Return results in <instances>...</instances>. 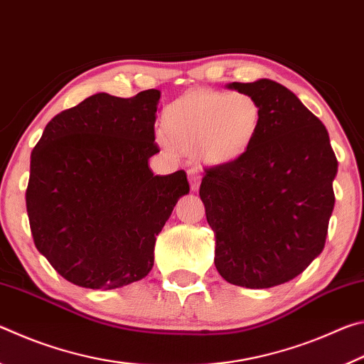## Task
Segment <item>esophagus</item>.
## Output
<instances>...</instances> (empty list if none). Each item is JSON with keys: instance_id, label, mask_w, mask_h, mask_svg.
<instances>
[{"instance_id": "1", "label": "esophagus", "mask_w": 364, "mask_h": 364, "mask_svg": "<svg viewBox=\"0 0 364 364\" xmlns=\"http://www.w3.org/2000/svg\"><path fill=\"white\" fill-rule=\"evenodd\" d=\"M188 178H189V184H191V188H193L194 191L199 188V184H200V173H199V170L197 168H189L188 170Z\"/></svg>"}]
</instances>
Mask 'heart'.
I'll return each mask as SVG.
<instances>
[{"instance_id":"obj_1","label":"heart","mask_w":364,"mask_h":364,"mask_svg":"<svg viewBox=\"0 0 364 364\" xmlns=\"http://www.w3.org/2000/svg\"><path fill=\"white\" fill-rule=\"evenodd\" d=\"M262 123L254 96L241 91L196 90L165 109L162 128L167 144L200 152L208 162L226 164L249 149Z\"/></svg>"}]
</instances>
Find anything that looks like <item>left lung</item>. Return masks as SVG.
I'll return each instance as SVG.
<instances>
[{
  "instance_id": "left-lung-1",
  "label": "left lung",
  "mask_w": 364,
  "mask_h": 364,
  "mask_svg": "<svg viewBox=\"0 0 364 364\" xmlns=\"http://www.w3.org/2000/svg\"><path fill=\"white\" fill-rule=\"evenodd\" d=\"M230 88L260 104V128L241 157L204 168L199 194L221 278L268 289L304 273L323 252L337 159L321 120L286 86L263 78Z\"/></svg>"
}]
</instances>
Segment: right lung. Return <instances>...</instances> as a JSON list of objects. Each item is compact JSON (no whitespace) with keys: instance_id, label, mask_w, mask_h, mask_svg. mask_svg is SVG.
Here are the masks:
<instances>
[{"instance_id":"add662e5","label":"right lung","mask_w":364,"mask_h":364,"mask_svg":"<svg viewBox=\"0 0 364 364\" xmlns=\"http://www.w3.org/2000/svg\"><path fill=\"white\" fill-rule=\"evenodd\" d=\"M159 90L97 93L48 123L32 151L26 193L35 247L72 284L123 287L143 279L186 173L154 175Z\"/></svg>"}]
</instances>
